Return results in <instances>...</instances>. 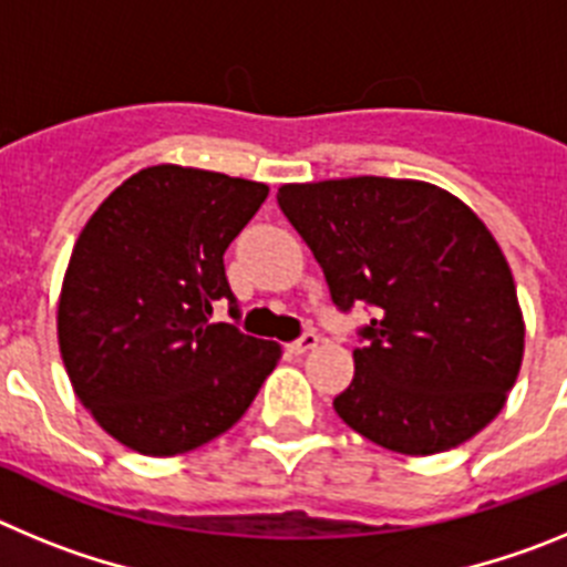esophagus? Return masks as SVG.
<instances>
[{
	"mask_svg": "<svg viewBox=\"0 0 567 567\" xmlns=\"http://www.w3.org/2000/svg\"><path fill=\"white\" fill-rule=\"evenodd\" d=\"M318 340L320 338L315 332H303L298 340H295L292 346H289V349H292L295 354H307L309 349H315V346H318Z\"/></svg>",
	"mask_w": 567,
	"mask_h": 567,
	"instance_id": "esophagus-1",
	"label": "esophagus"
}]
</instances>
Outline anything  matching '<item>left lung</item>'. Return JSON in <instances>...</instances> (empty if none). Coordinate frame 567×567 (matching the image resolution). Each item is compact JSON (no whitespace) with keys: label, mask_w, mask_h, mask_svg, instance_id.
<instances>
[{"label":"left lung","mask_w":567,"mask_h":567,"mask_svg":"<svg viewBox=\"0 0 567 567\" xmlns=\"http://www.w3.org/2000/svg\"><path fill=\"white\" fill-rule=\"evenodd\" d=\"M278 204L340 309H374L334 412L389 452H449L517 383L525 320L508 260L477 213L414 178L280 184Z\"/></svg>","instance_id":"8db88e82"}]
</instances>
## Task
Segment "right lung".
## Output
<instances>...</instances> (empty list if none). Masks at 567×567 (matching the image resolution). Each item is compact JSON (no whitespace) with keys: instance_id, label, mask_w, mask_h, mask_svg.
Here are the masks:
<instances>
[{"instance_id":"right-lung-1","label":"right lung","mask_w":567,"mask_h":567,"mask_svg":"<svg viewBox=\"0 0 567 567\" xmlns=\"http://www.w3.org/2000/svg\"><path fill=\"white\" fill-rule=\"evenodd\" d=\"M269 195L213 169H138L79 233L59 295V352L82 405L147 457L193 452L233 429L280 346L213 323L235 303L224 252ZM238 318V309H229Z\"/></svg>"}]
</instances>
